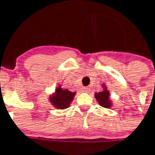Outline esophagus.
Segmentation results:
<instances>
[{"mask_svg":"<svg viewBox=\"0 0 155 155\" xmlns=\"http://www.w3.org/2000/svg\"><path fill=\"white\" fill-rule=\"evenodd\" d=\"M89 91H90V90H89L88 87H84V88H83V91H84V92H88Z\"/></svg>","mask_w":155,"mask_h":155,"instance_id":"34e87169","label":"esophagus"}]
</instances>
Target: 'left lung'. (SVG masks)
<instances>
[{
  "label": "left lung",
  "mask_w": 155,
  "mask_h": 155,
  "mask_svg": "<svg viewBox=\"0 0 155 155\" xmlns=\"http://www.w3.org/2000/svg\"><path fill=\"white\" fill-rule=\"evenodd\" d=\"M109 97H110V92L107 90H104V91L95 94V97L97 100V102H99V104L104 108H110L111 106Z\"/></svg>",
  "instance_id": "obj_1"
}]
</instances>
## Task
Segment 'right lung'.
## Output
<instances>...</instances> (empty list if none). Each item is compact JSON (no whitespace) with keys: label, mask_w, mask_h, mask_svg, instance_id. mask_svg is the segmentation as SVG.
<instances>
[{"label":"right lung","mask_w":155,"mask_h":155,"mask_svg":"<svg viewBox=\"0 0 155 155\" xmlns=\"http://www.w3.org/2000/svg\"><path fill=\"white\" fill-rule=\"evenodd\" d=\"M74 96V92H71L68 90H63L60 86H58L57 88L55 95L51 97V102L58 109H66L69 107Z\"/></svg>","instance_id":"right-lung-1"}]
</instances>
